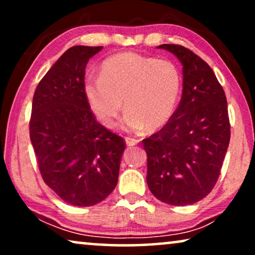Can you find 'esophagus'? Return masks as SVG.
Wrapping results in <instances>:
<instances>
[{"instance_id":"1","label":"esophagus","mask_w":255,"mask_h":255,"mask_svg":"<svg viewBox=\"0 0 255 255\" xmlns=\"http://www.w3.org/2000/svg\"><path fill=\"white\" fill-rule=\"evenodd\" d=\"M125 142H127L128 146H134L137 145L139 140H137V139H133V138H125Z\"/></svg>"}]
</instances>
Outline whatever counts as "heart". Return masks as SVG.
<instances>
[{
  "label": "heart",
  "mask_w": 255,
  "mask_h": 255,
  "mask_svg": "<svg viewBox=\"0 0 255 255\" xmlns=\"http://www.w3.org/2000/svg\"><path fill=\"white\" fill-rule=\"evenodd\" d=\"M181 90L182 75L173 61L134 52L107 58L101 76L85 83L87 102L97 121L113 128L125 107L122 128L128 132L165 127L175 114Z\"/></svg>",
  "instance_id": "b5f03b06"
}]
</instances>
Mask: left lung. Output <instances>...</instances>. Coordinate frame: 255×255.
I'll return each mask as SVG.
<instances>
[{
    "instance_id": "left-lung-1",
    "label": "left lung",
    "mask_w": 255,
    "mask_h": 255,
    "mask_svg": "<svg viewBox=\"0 0 255 255\" xmlns=\"http://www.w3.org/2000/svg\"><path fill=\"white\" fill-rule=\"evenodd\" d=\"M182 64L179 107L161 130L142 140L151 193L170 205L194 204L217 182L230 142L225 93L207 62L181 45L158 46Z\"/></svg>"
}]
</instances>
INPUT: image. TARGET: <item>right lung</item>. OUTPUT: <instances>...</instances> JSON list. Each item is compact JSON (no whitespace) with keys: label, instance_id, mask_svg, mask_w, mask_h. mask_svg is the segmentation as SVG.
<instances>
[{"label":"right lung","instance_id":"obj_1","mask_svg":"<svg viewBox=\"0 0 255 255\" xmlns=\"http://www.w3.org/2000/svg\"><path fill=\"white\" fill-rule=\"evenodd\" d=\"M102 46L68 48L38 83L30 139L44 182L66 203L95 205L116 187L123 138L96 121L85 95L86 66Z\"/></svg>","mask_w":255,"mask_h":255}]
</instances>
